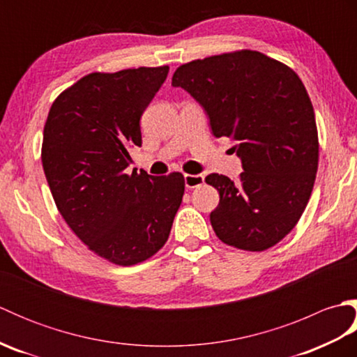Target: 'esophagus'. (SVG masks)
<instances>
[{"instance_id": "34e87169", "label": "esophagus", "mask_w": 357, "mask_h": 357, "mask_svg": "<svg viewBox=\"0 0 357 357\" xmlns=\"http://www.w3.org/2000/svg\"><path fill=\"white\" fill-rule=\"evenodd\" d=\"M184 181L187 188H195L204 184V176L202 174H184Z\"/></svg>"}]
</instances>
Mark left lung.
Masks as SVG:
<instances>
[{
  "instance_id": "left-lung-1",
  "label": "left lung",
  "mask_w": 357,
  "mask_h": 357,
  "mask_svg": "<svg viewBox=\"0 0 357 357\" xmlns=\"http://www.w3.org/2000/svg\"><path fill=\"white\" fill-rule=\"evenodd\" d=\"M172 84L202 105L216 138L236 141L238 183L206 178L219 192L210 213L216 236L247 252L276 245L304 213L319 162L313 104L298 73L244 49L179 66Z\"/></svg>"
}]
</instances>
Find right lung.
Here are the masks:
<instances>
[{
    "instance_id": "right-lung-1",
    "label": "right lung",
    "mask_w": 357,
    "mask_h": 357,
    "mask_svg": "<svg viewBox=\"0 0 357 357\" xmlns=\"http://www.w3.org/2000/svg\"><path fill=\"white\" fill-rule=\"evenodd\" d=\"M167 73L169 66L89 73L58 95L44 126L41 161L58 211L89 250L123 267L164 247L183 202L179 172L127 170Z\"/></svg>"
}]
</instances>
